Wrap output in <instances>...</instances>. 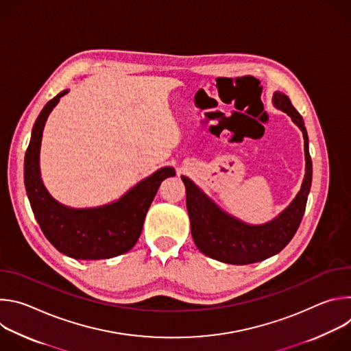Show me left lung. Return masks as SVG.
<instances>
[{"label": "left lung", "mask_w": 351, "mask_h": 351, "mask_svg": "<svg viewBox=\"0 0 351 351\" xmlns=\"http://www.w3.org/2000/svg\"><path fill=\"white\" fill-rule=\"evenodd\" d=\"M272 101L302 129L306 152V175L302 189L279 217L264 225H247L223 213L189 178L182 176L193 240L199 252L221 263L245 265L278 254L293 239L306 211L313 180V161L304 121L286 94L276 91Z\"/></svg>", "instance_id": "obj_1"}]
</instances>
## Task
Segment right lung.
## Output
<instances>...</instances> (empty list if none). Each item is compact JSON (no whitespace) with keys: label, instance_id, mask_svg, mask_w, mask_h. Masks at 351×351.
<instances>
[{"label":"right lung","instance_id":"right-lung-1","mask_svg":"<svg viewBox=\"0 0 351 351\" xmlns=\"http://www.w3.org/2000/svg\"><path fill=\"white\" fill-rule=\"evenodd\" d=\"M66 93L64 90L49 99L33 126L25 156L27 197L44 236L58 252L76 260L112 258L128 253L136 244L161 182L175 176V169L161 168L137 183L118 202L104 207L73 210L56 202L41 182L38 154L45 121Z\"/></svg>","mask_w":351,"mask_h":351}]
</instances>
